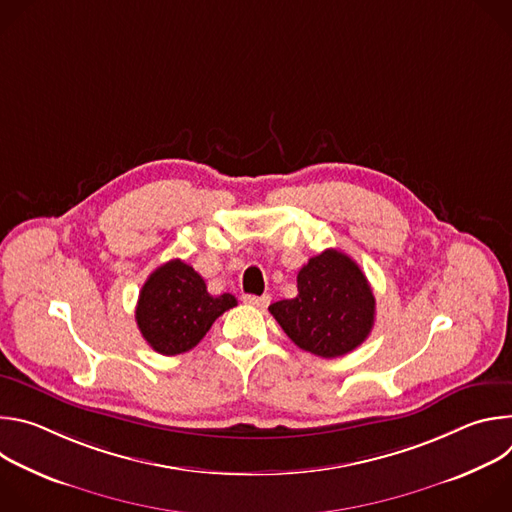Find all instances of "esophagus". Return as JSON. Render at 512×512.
<instances>
[{
  "mask_svg": "<svg viewBox=\"0 0 512 512\" xmlns=\"http://www.w3.org/2000/svg\"><path fill=\"white\" fill-rule=\"evenodd\" d=\"M243 302L249 304V306H255V308H267L269 302H271V298H269V296H251V294H247V296L243 298Z\"/></svg>",
  "mask_w": 512,
  "mask_h": 512,
  "instance_id": "obj_1",
  "label": "esophagus"
}]
</instances>
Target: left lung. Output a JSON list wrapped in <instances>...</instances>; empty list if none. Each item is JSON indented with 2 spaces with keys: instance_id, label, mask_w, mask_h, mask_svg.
I'll return each instance as SVG.
<instances>
[{
  "instance_id": "obj_1",
  "label": "left lung",
  "mask_w": 512,
  "mask_h": 512,
  "mask_svg": "<svg viewBox=\"0 0 512 512\" xmlns=\"http://www.w3.org/2000/svg\"><path fill=\"white\" fill-rule=\"evenodd\" d=\"M269 312L302 350L336 358L360 346L375 324V296L360 267L344 253L326 249L298 273V296Z\"/></svg>"
}]
</instances>
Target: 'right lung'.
Wrapping results in <instances>:
<instances>
[{
    "instance_id": "1",
    "label": "right lung",
    "mask_w": 512,
    "mask_h": 512,
    "mask_svg": "<svg viewBox=\"0 0 512 512\" xmlns=\"http://www.w3.org/2000/svg\"><path fill=\"white\" fill-rule=\"evenodd\" d=\"M235 306V296H210L204 279L190 265L172 259L143 283L135 322L156 352L174 356L194 348L214 320Z\"/></svg>"
}]
</instances>
